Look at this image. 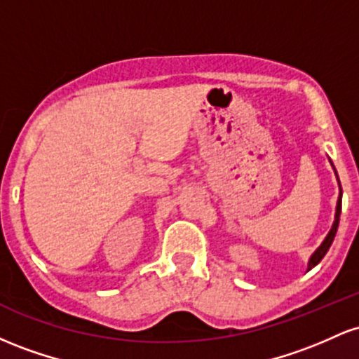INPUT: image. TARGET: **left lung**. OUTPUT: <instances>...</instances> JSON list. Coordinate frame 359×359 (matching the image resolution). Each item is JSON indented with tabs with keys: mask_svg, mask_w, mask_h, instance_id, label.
<instances>
[{
	"mask_svg": "<svg viewBox=\"0 0 359 359\" xmlns=\"http://www.w3.org/2000/svg\"><path fill=\"white\" fill-rule=\"evenodd\" d=\"M336 175H337V174H336ZM337 180H339V179H337ZM339 187H341V184H339ZM341 196H343V191H341V194H339V199H337V205H336V219H334V224H332L331 231H329L327 236H325V240L323 241V245H320L319 248H317V250L314 251V255H312L311 259H309V269H307V270L314 269V266L317 265V263H319L320 259L324 258V255L327 253V250L331 248L332 241H334V236H336V231H337V226H339V214H341Z\"/></svg>",
	"mask_w": 359,
	"mask_h": 359,
	"instance_id": "8db88e82",
	"label": "left lung"
}]
</instances>
